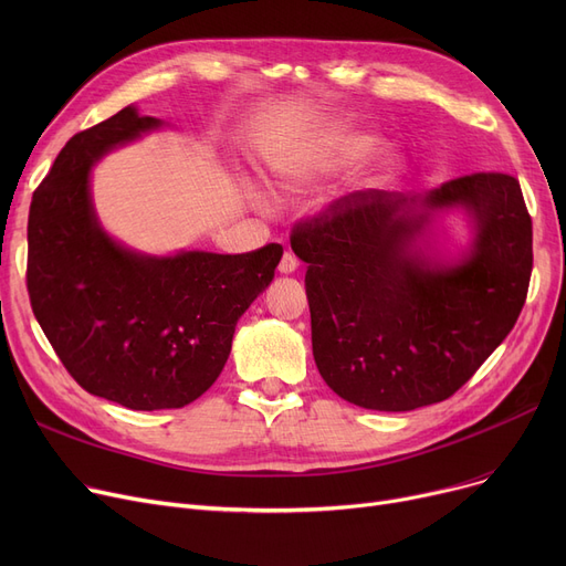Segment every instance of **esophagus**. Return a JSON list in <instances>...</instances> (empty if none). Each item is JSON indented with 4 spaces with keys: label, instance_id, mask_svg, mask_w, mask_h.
<instances>
[{
    "label": "esophagus",
    "instance_id": "esophagus-1",
    "mask_svg": "<svg viewBox=\"0 0 566 566\" xmlns=\"http://www.w3.org/2000/svg\"><path fill=\"white\" fill-rule=\"evenodd\" d=\"M295 268H298V259H295V254H291V252H284L280 259V273L289 275L295 271Z\"/></svg>",
    "mask_w": 566,
    "mask_h": 566
}]
</instances>
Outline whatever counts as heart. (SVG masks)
Listing matches in <instances>:
<instances>
[{"mask_svg":"<svg viewBox=\"0 0 566 566\" xmlns=\"http://www.w3.org/2000/svg\"><path fill=\"white\" fill-rule=\"evenodd\" d=\"M371 151H376V139L371 135L337 130L323 135L316 142L312 151V167L316 174H331L367 158Z\"/></svg>","mask_w":566,"mask_h":566,"instance_id":"b5f03b06","label":"heart"}]
</instances>
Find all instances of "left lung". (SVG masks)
<instances>
[{"mask_svg":"<svg viewBox=\"0 0 566 566\" xmlns=\"http://www.w3.org/2000/svg\"><path fill=\"white\" fill-rule=\"evenodd\" d=\"M424 203L470 211L478 235L468 259L431 265L415 254L427 218L380 190L344 195L291 229L307 263L314 363L360 408L403 412L450 399L512 333L527 298L532 218L518 178L465 174Z\"/></svg>","mask_w":566,"mask_h":566,"instance_id":"8db88e82","label":"left lung"}]
</instances>
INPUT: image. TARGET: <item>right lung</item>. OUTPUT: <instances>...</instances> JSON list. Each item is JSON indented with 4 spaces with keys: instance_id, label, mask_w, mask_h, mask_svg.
<instances>
[{
    "instance_id": "1",
    "label": "right lung",
    "mask_w": 566,
    "mask_h": 566,
    "mask_svg": "<svg viewBox=\"0 0 566 566\" xmlns=\"http://www.w3.org/2000/svg\"><path fill=\"white\" fill-rule=\"evenodd\" d=\"M158 126L124 107L73 135L27 222V291L48 342L80 388L133 410L184 408L211 388L238 318L282 259L277 243L156 259L112 241L88 199V167Z\"/></svg>"
}]
</instances>
